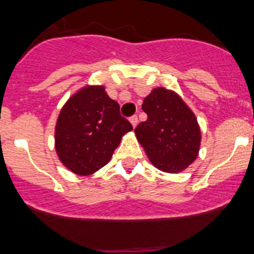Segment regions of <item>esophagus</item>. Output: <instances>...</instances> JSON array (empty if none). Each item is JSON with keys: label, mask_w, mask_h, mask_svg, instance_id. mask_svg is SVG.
<instances>
[{"label": "esophagus", "mask_w": 254, "mask_h": 254, "mask_svg": "<svg viewBox=\"0 0 254 254\" xmlns=\"http://www.w3.org/2000/svg\"><path fill=\"white\" fill-rule=\"evenodd\" d=\"M129 122H131V125L133 126V127H136V126H137V122H138L137 116H132L131 118H129Z\"/></svg>", "instance_id": "34e87169"}]
</instances>
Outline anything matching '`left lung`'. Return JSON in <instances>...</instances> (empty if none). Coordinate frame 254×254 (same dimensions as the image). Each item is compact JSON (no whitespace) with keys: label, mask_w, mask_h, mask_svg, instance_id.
<instances>
[{"label":"left lung","mask_w":254,"mask_h":254,"mask_svg":"<svg viewBox=\"0 0 254 254\" xmlns=\"http://www.w3.org/2000/svg\"><path fill=\"white\" fill-rule=\"evenodd\" d=\"M147 114L134 128L138 142L158 169L178 173L197 158L201 131L196 117L173 91L158 87L142 103Z\"/></svg>","instance_id":"8db88e82"}]
</instances>
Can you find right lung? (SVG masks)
<instances>
[{
  "label": "right lung",
  "instance_id": "add662e5",
  "mask_svg": "<svg viewBox=\"0 0 254 254\" xmlns=\"http://www.w3.org/2000/svg\"><path fill=\"white\" fill-rule=\"evenodd\" d=\"M132 128L104 87H84L69 98L58 116V158L71 172L89 176L109 163L123 134Z\"/></svg>",
  "mask_w": 254,
  "mask_h": 254
}]
</instances>
